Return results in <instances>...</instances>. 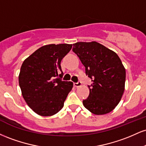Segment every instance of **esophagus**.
<instances>
[{"label":"esophagus","mask_w":146,"mask_h":146,"mask_svg":"<svg viewBox=\"0 0 146 146\" xmlns=\"http://www.w3.org/2000/svg\"><path fill=\"white\" fill-rule=\"evenodd\" d=\"M73 85H74L75 87H79V86H82V82L80 81H79V82H78L73 83Z\"/></svg>","instance_id":"esophagus-1"}]
</instances>
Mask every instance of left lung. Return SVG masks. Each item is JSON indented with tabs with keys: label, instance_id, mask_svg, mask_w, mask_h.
I'll return each mask as SVG.
<instances>
[{
	"label": "left lung",
	"instance_id": "obj_1",
	"mask_svg": "<svg viewBox=\"0 0 146 146\" xmlns=\"http://www.w3.org/2000/svg\"><path fill=\"white\" fill-rule=\"evenodd\" d=\"M76 53L91 79L90 93L83 100L87 110L95 115L111 112L124 92L125 69L116 53L97 42H79L73 44Z\"/></svg>",
	"mask_w": 146,
	"mask_h": 146
}]
</instances>
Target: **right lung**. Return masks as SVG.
I'll return each instance as SVG.
<instances>
[{
  "instance_id": "add662e5",
  "label": "right lung",
  "mask_w": 146,
  "mask_h": 146,
  "mask_svg": "<svg viewBox=\"0 0 146 146\" xmlns=\"http://www.w3.org/2000/svg\"><path fill=\"white\" fill-rule=\"evenodd\" d=\"M72 44L44 45L23 62L18 80L23 98L35 113L51 116L60 111L72 88L71 82L62 81V58Z\"/></svg>"
}]
</instances>
